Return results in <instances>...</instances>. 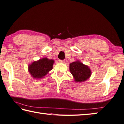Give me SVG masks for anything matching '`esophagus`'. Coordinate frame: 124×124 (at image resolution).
Wrapping results in <instances>:
<instances>
[{
  "label": "esophagus",
  "mask_w": 124,
  "mask_h": 124,
  "mask_svg": "<svg viewBox=\"0 0 124 124\" xmlns=\"http://www.w3.org/2000/svg\"><path fill=\"white\" fill-rule=\"evenodd\" d=\"M59 62L60 63H63L65 62V61L64 60H59Z\"/></svg>",
  "instance_id": "1"
}]
</instances>
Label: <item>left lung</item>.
Instances as JSON below:
<instances>
[{
	"mask_svg": "<svg viewBox=\"0 0 124 124\" xmlns=\"http://www.w3.org/2000/svg\"><path fill=\"white\" fill-rule=\"evenodd\" d=\"M69 70L75 82H83L91 75V71L88 65L83 64L78 60L70 63Z\"/></svg>",
	"mask_w": 124,
	"mask_h": 124,
	"instance_id": "1",
	"label": "left lung"
}]
</instances>
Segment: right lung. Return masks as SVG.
Segmentation results:
<instances>
[{
	"mask_svg": "<svg viewBox=\"0 0 124 124\" xmlns=\"http://www.w3.org/2000/svg\"><path fill=\"white\" fill-rule=\"evenodd\" d=\"M54 63L53 60L43 57L35 61L28 65V70L31 76L34 79H40L45 77L53 69Z\"/></svg>",
	"mask_w": 124,
	"mask_h": 124,
	"instance_id": "add662e5",
	"label": "right lung"
}]
</instances>
